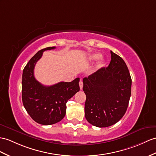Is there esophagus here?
<instances>
[{"label":"esophagus","mask_w":156,"mask_h":156,"mask_svg":"<svg viewBox=\"0 0 156 156\" xmlns=\"http://www.w3.org/2000/svg\"><path fill=\"white\" fill-rule=\"evenodd\" d=\"M79 87H80V89H83V81L81 80L80 81H79Z\"/></svg>","instance_id":"obj_1"}]
</instances>
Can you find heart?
<instances>
[{"label": "heart", "instance_id": "b5f03b06", "mask_svg": "<svg viewBox=\"0 0 156 156\" xmlns=\"http://www.w3.org/2000/svg\"><path fill=\"white\" fill-rule=\"evenodd\" d=\"M100 58H101V54H94L91 55L90 56L89 59H90V60L94 61V60H96V59H99ZM103 63H104V61H103V60H101V62H99V63H98V67H101L102 65H103Z\"/></svg>", "mask_w": 156, "mask_h": 156}]
</instances>
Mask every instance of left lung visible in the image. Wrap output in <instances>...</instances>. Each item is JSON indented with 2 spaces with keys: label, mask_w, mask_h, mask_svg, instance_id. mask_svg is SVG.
I'll return each instance as SVG.
<instances>
[{
  "label": "left lung",
  "mask_w": 156,
  "mask_h": 156,
  "mask_svg": "<svg viewBox=\"0 0 156 156\" xmlns=\"http://www.w3.org/2000/svg\"><path fill=\"white\" fill-rule=\"evenodd\" d=\"M111 54L107 67L83 79L85 118L100 128L112 126L122 119L131 95L132 79L126 64L119 55L112 51Z\"/></svg>",
  "instance_id": "8db88e82"
}]
</instances>
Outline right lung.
Segmentation results:
<instances>
[{
    "mask_svg": "<svg viewBox=\"0 0 156 156\" xmlns=\"http://www.w3.org/2000/svg\"><path fill=\"white\" fill-rule=\"evenodd\" d=\"M48 47L37 51L30 59L22 73V98L24 107L32 119L42 125L54 124L62 120L66 113L67 101L80 90L79 78L71 82H59L51 86H45L37 81L34 75V67Z\"/></svg>",
    "mask_w": 156,
    "mask_h": 156,
    "instance_id": "obj_1",
    "label": "right lung"
}]
</instances>
